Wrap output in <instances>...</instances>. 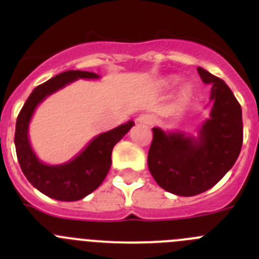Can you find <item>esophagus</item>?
Returning <instances> with one entry per match:
<instances>
[{
	"label": "esophagus",
	"mask_w": 259,
	"mask_h": 259,
	"mask_svg": "<svg viewBox=\"0 0 259 259\" xmlns=\"http://www.w3.org/2000/svg\"><path fill=\"white\" fill-rule=\"evenodd\" d=\"M137 122L143 123V124L146 125H152L154 124L155 118L152 114H141V115H139V118H137Z\"/></svg>",
	"instance_id": "obj_1"
}]
</instances>
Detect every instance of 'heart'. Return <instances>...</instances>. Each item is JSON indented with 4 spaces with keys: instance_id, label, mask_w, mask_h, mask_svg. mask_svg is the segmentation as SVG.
Listing matches in <instances>:
<instances>
[{
    "instance_id": "heart-1",
    "label": "heart",
    "mask_w": 259,
    "mask_h": 259,
    "mask_svg": "<svg viewBox=\"0 0 259 259\" xmlns=\"http://www.w3.org/2000/svg\"><path fill=\"white\" fill-rule=\"evenodd\" d=\"M187 97H188V92L183 93V98H184V100H185V98H187Z\"/></svg>"
}]
</instances>
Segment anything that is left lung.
Returning <instances> with one entry per match:
<instances>
[{"instance_id": "8db88e82", "label": "left lung", "mask_w": 259, "mask_h": 259, "mask_svg": "<svg viewBox=\"0 0 259 259\" xmlns=\"http://www.w3.org/2000/svg\"><path fill=\"white\" fill-rule=\"evenodd\" d=\"M211 85L210 119L197 139L153 128L148 167L157 184L178 196H196L214 187L235 164L242 145L241 106L223 80L197 68Z\"/></svg>"}]
</instances>
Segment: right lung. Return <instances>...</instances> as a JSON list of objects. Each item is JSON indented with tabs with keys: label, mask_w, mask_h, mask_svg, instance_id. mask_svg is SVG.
I'll list each match as a JSON object with an SVG mask.
<instances>
[{
	"label": "right lung",
	"mask_w": 259,
	"mask_h": 259,
	"mask_svg": "<svg viewBox=\"0 0 259 259\" xmlns=\"http://www.w3.org/2000/svg\"><path fill=\"white\" fill-rule=\"evenodd\" d=\"M88 71L70 70L36 87L23 105L15 125V149L20 168L28 182L41 193L58 201H77L97 189L111 166V152L135 124L132 120L95 137L72 161L59 166H48L38 161L28 141V124L36 106L45 97L77 79H97Z\"/></svg>",
	"instance_id": "right-lung-1"
}]
</instances>
